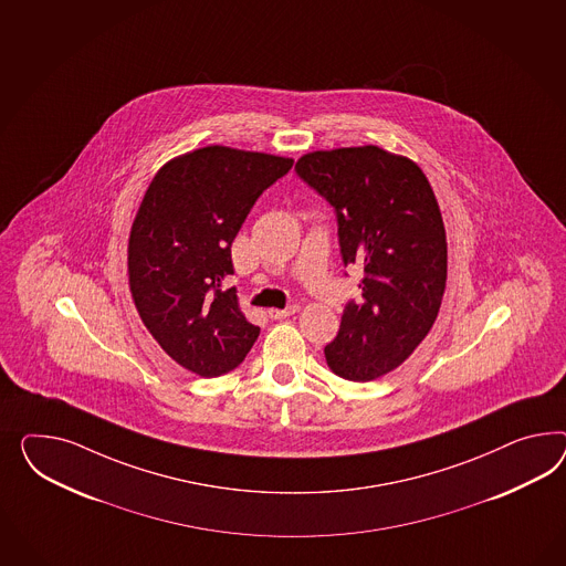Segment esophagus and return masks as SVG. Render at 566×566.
<instances>
[{
    "instance_id": "esophagus-1",
    "label": "esophagus",
    "mask_w": 566,
    "mask_h": 566,
    "mask_svg": "<svg viewBox=\"0 0 566 566\" xmlns=\"http://www.w3.org/2000/svg\"><path fill=\"white\" fill-rule=\"evenodd\" d=\"M298 311V306L292 305L289 308H270V317L272 319H286V317H291Z\"/></svg>"
}]
</instances>
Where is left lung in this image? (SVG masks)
Segmentation results:
<instances>
[{"mask_svg":"<svg viewBox=\"0 0 566 566\" xmlns=\"http://www.w3.org/2000/svg\"><path fill=\"white\" fill-rule=\"evenodd\" d=\"M296 172L337 214L342 260L363 268V298L344 308L329 368L367 382L398 368L427 337L447 282L443 216L427 175L379 146L306 153Z\"/></svg>","mask_w":566,"mask_h":566,"instance_id":"1","label":"left lung"}]
</instances>
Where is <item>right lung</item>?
I'll return each mask as SVG.
<instances>
[{"mask_svg":"<svg viewBox=\"0 0 566 566\" xmlns=\"http://www.w3.org/2000/svg\"><path fill=\"white\" fill-rule=\"evenodd\" d=\"M292 158L203 146L158 168L134 218L127 275L139 319L168 356L199 377L239 367L260 336L247 322L230 244Z\"/></svg>","mask_w":566,"mask_h":566,"instance_id":"right-lung-1","label":"right lung"}]
</instances>
